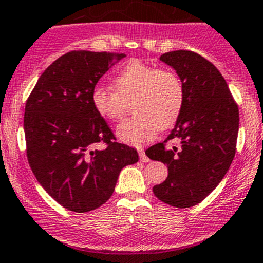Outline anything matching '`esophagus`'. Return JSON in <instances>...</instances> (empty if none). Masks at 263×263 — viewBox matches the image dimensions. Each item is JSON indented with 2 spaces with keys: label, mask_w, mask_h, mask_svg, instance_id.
<instances>
[{
  "label": "esophagus",
  "mask_w": 263,
  "mask_h": 263,
  "mask_svg": "<svg viewBox=\"0 0 263 263\" xmlns=\"http://www.w3.org/2000/svg\"><path fill=\"white\" fill-rule=\"evenodd\" d=\"M138 154H139V157H141V161H142V162H148V161H149V159H148V157H147L146 152H144L143 149L139 148V149H138Z\"/></svg>",
  "instance_id": "esophagus-1"
}]
</instances>
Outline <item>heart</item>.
Instances as JSON below:
<instances>
[{
	"mask_svg": "<svg viewBox=\"0 0 263 263\" xmlns=\"http://www.w3.org/2000/svg\"><path fill=\"white\" fill-rule=\"evenodd\" d=\"M116 91L96 86L91 104L99 116L117 121L125 115L127 103L133 102L137 116L117 126L120 141L132 146L147 143L157 130H166L178 121L183 109L186 90L181 77L169 69L130 61L114 80Z\"/></svg>",
	"mask_w": 263,
	"mask_h": 263,
	"instance_id": "obj_1",
	"label": "heart"
}]
</instances>
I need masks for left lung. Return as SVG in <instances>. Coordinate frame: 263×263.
Returning a JSON list of instances; mask_svg holds the SVG:
<instances>
[{"label": "left lung", "instance_id": "1", "mask_svg": "<svg viewBox=\"0 0 263 263\" xmlns=\"http://www.w3.org/2000/svg\"><path fill=\"white\" fill-rule=\"evenodd\" d=\"M160 61L176 69L186 98L172 133L146 151L167 166L166 179L154 186V194L165 204L190 208L208 196L229 171L236 151L239 108L226 80L201 55L176 50ZM171 139L181 144L166 147Z\"/></svg>", "mask_w": 263, "mask_h": 263}]
</instances>
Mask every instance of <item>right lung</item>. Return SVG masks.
I'll return each mask as SVG.
<instances>
[{
    "label": "right lung",
    "instance_id": "right-lung-1",
    "mask_svg": "<svg viewBox=\"0 0 263 263\" xmlns=\"http://www.w3.org/2000/svg\"><path fill=\"white\" fill-rule=\"evenodd\" d=\"M125 54L73 50L52 62L29 94L24 112L27 157L45 191L68 211L85 213L112 196L121 169L138 161L116 142L91 104V91ZM104 143V149H97Z\"/></svg>",
    "mask_w": 263,
    "mask_h": 263
}]
</instances>
